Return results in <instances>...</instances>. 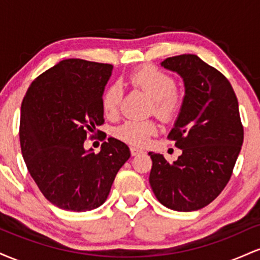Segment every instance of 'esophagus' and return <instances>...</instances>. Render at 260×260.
Wrapping results in <instances>:
<instances>
[{
	"label": "esophagus",
	"mask_w": 260,
	"mask_h": 260,
	"mask_svg": "<svg viewBox=\"0 0 260 260\" xmlns=\"http://www.w3.org/2000/svg\"><path fill=\"white\" fill-rule=\"evenodd\" d=\"M140 153H143L142 149L137 148V147H131V154L133 155V156H136V155H138Z\"/></svg>",
	"instance_id": "34e87169"
}]
</instances>
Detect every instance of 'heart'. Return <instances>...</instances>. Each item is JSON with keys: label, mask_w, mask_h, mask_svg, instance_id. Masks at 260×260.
I'll list each match as a JSON object with an SVG mask.
<instances>
[{"label": "heart", "mask_w": 260, "mask_h": 260, "mask_svg": "<svg viewBox=\"0 0 260 260\" xmlns=\"http://www.w3.org/2000/svg\"><path fill=\"white\" fill-rule=\"evenodd\" d=\"M128 82L134 88L147 92L153 99L151 112L164 122L174 121L183 106V96L176 89L177 83L171 74L156 66H142L128 76ZM122 86L113 83L103 95V110L107 117H115L120 111ZM157 123L153 120H128L115 129L117 138L134 145H144L151 136L156 134Z\"/></svg>", "instance_id": "obj_1"}]
</instances>
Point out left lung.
Here are the masks:
<instances>
[{"mask_svg": "<svg viewBox=\"0 0 260 260\" xmlns=\"http://www.w3.org/2000/svg\"><path fill=\"white\" fill-rule=\"evenodd\" d=\"M168 70L184 80L183 106L168 139L182 149L169 162L161 154L153 161L149 182L161 204L176 211L207 207L229 183L243 143V126L231 83L197 55L164 59Z\"/></svg>", "mask_w": 260, "mask_h": 260, "instance_id": "obj_1", "label": "left lung"}]
</instances>
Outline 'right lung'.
<instances>
[{"mask_svg":"<svg viewBox=\"0 0 260 260\" xmlns=\"http://www.w3.org/2000/svg\"><path fill=\"white\" fill-rule=\"evenodd\" d=\"M112 64L63 59L37 77L22 103L19 140L26 169L45 198L71 211L106 201L129 148L110 137L99 153L84 150L104 124L103 92ZM100 131H98V134Z\"/></svg>","mask_w":260,"mask_h":260,"instance_id":"right-lung-1","label":"right lung"}]
</instances>
